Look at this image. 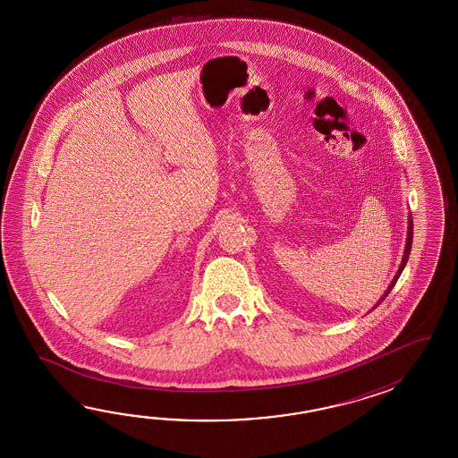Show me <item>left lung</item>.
<instances>
[{"label": "left lung", "mask_w": 458, "mask_h": 458, "mask_svg": "<svg viewBox=\"0 0 458 458\" xmlns=\"http://www.w3.org/2000/svg\"><path fill=\"white\" fill-rule=\"evenodd\" d=\"M408 225V239H406V249H404V255H403V260H401V265H399L398 273H396V276L393 278V282H391V284H389L386 293L381 296L380 301L377 302V306H378V304H380V302L383 301L386 296H388V293L393 290L394 283L398 282L399 275L403 273L404 267H406V263H408L409 252H411V243H412V216L411 215H409Z\"/></svg>", "instance_id": "1"}]
</instances>
